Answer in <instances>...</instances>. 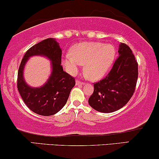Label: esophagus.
<instances>
[{
    "label": "esophagus",
    "mask_w": 159,
    "mask_h": 159,
    "mask_svg": "<svg viewBox=\"0 0 159 159\" xmlns=\"http://www.w3.org/2000/svg\"><path fill=\"white\" fill-rule=\"evenodd\" d=\"M76 85H84V83H83V82L80 81V80H76Z\"/></svg>",
    "instance_id": "obj_1"
}]
</instances>
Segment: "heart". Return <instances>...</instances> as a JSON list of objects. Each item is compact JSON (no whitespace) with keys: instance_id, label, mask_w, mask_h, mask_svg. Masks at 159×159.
I'll use <instances>...</instances> for the list:
<instances>
[{"instance_id":"1","label":"heart","mask_w":159,"mask_h":159,"mask_svg":"<svg viewBox=\"0 0 159 159\" xmlns=\"http://www.w3.org/2000/svg\"><path fill=\"white\" fill-rule=\"evenodd\" d=\"M115 48L111 44L84 42L74 45L70 54L62 57L61 63L66 72L76 75L82 65L88 77L91 80L101 79L112 66L115 58Z\"/></svg>"}]
</instances>
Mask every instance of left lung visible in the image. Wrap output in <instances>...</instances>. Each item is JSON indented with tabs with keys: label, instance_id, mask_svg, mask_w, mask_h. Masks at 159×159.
<instances>
[{
	"label": "left lung",
	"instance_id": "left-lung-1",
	"mask_svg": "<svg viewBox=\"0 0 159 159\" xmlns=\"http://www.w3.org/2000/svg\"><path fill=\"white\" fill-rule=\"evenodd\" d=\"M119 57L106 77L94 83L89 103L96 111L112 113L128 102L138 79V63L130 47L121 43Z\"/></svg>",
	"mask_w": 159,
	"mask_h": 159
}]
</instances>
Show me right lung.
<instances>
[{"label":"right lung","instance_id":"obj_1","mask_svg":"<svg viewBox=\"0 0 159 159\" xmlns=\"http://www.w3.org/2000/svg\"><path fill=\"white\" fill-rule=\"evenodd\" d=\"M32 56H43L51 61L52 73L47 83L33 88L23 78L25 65ZM62 49L55 39L48 38L31 47L25 52L17 74V89L27 107L41 116H52L61 110L67 102L70 92L75 85L74 77L65 72L61 66Z\"/></svg>","mask_w":159,"mask_h":159}]
</instances>
